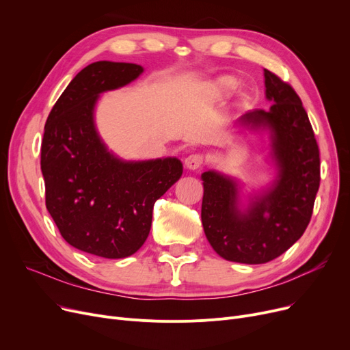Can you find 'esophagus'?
I'll use <instances>...</instances> for the list:
<instances>
[{
  "label": "esophagus",
  "instance_id": "obj_1",
  "mask_svg": "<svg viewBox=\"0 0 350 350\" xmlns=\"http://www.w3.org/2000/svg\"><path fill=\"white\" fill-rule=\"evenodd\" d=\"M204 157L203 154H190L186 157L185 164L189 170H197L201 164H203Z\"/></svg>",
  "mask_w": 350,
  "mask_h": 350
}]
</instances>
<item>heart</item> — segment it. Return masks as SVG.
<instances>
[{
  "label": "heart",
  "instance_id": "b5f03b06",
  "mask_svg": "<svg viewBox=\"0 0 350 350\" xmlns=\"http://www.w3.org/2000/svg\"><path fill=\"white\" fill-rule=\"evenodd\" d=\"M232 88V81L230 78H219L215 83H214V89L219 94H226L230 89Z\"/></svg>",
  "mask_w": 350,
  "mask_h": 350
}]
</instances>
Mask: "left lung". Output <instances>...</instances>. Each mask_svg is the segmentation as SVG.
Instances as JSON below:
<instances>
[{
	"label": "left lung",
	"mask_w": 350,
	"mask_h": 350,
	"mask_svg": "<svg viewBox=\"0 0 350 350\" xmlns=\"http://www.w3.org/2000/svg\"><path fill=\"white\" fill-rule=\"evenodd\" d=\"M268 110L255 109L234 126L267 133L273 178L244 193L243 183L217 170L201 174V221L213 250L227 261L265 264L306 230L319 189V149L297 92L264 69Z\"/></svg>",
	"instance_id": "1"
}]
</instances>
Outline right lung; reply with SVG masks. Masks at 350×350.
Listing matches in <instances>:
<instances>
[{
	"label": "right lung",
	"instance_id": "add662e5",
	"mask_svg": "<svg viewBox=\"0 0 350 350\" xmlns=\"http://www.w3.org/2000/svg\"><path fill=\"white\" fill-rule=\"evenodd\" d=\"M143 66L98 61L70 81L45 123L41 170L46 208L64 240L102 258H126L146 241L153 206L183 174L177 157L124 160L100 137V95L136 81Z\"/></svg>",
	"mask_w": 350,
	"mask_h": 350
}]
</instances>
